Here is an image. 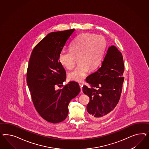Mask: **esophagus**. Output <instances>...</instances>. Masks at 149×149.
Returning <instances> with one entry per match:
<instances>
[{"label": "esophagus", "instance_id": "esophagus-1", "mask_svg": "<svg viewBox=\"0 0 149 149\" xmlns=\"http://www.w3.org/2000/svg\"><path fill=\"white\" fill-rule=\"evenodd\" d=\"M79 86H80V89H81V92H82V86H83V85L82 84H79Z\"/></svg>", "mask_w": 149, "mask_h": 149}]
</instances>
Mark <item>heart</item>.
Returning a JSON list of instances; mask_svg holds the SVG:
<instances>
[{"mask_svg":"<svg viewBox=\"0 0 149 149\" xmlns=\"http://www.w3.org/2000/svg\"><path fill=\"white\" fill-rule=\"evenodd\" d=\"M106 40L104 36L92 33H82L72 41L69 51H63L59 54V63L64 68L72 69L79 61L80 64L68 78L72 81L81 82L90 69L95 70L102 62Z\"/></svg>","mask_w":149,"mask_h":149,"instance_id":"b5f03b06","label":"heart"}]
</instances>
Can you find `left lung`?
Segmentation results:
<instances>
[{"instance_id": "8db88e82", "label": "left lung", "mask_w": 149, "mask_h": 149, "mask_svg": "<svg viewBox=\"0 0 149 149\" xmlns=\"http://www.w3.org/2000/svg\"><path fill=\"white\" fill-rule=\"evenodd\" d=\"M124 70L122 54L116 46H111L101 67L87 77L90 87H82L83 92L90 97L87 111L91 118L99 120L116 107L121 95Z\"/></svg>"}]
</instances>
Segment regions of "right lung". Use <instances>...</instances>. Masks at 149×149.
Instances as JSON below:
<instances>
[{
  "mask_svg": "<svg viewBox=\"0 0 149 149\" xmlns=\"http://www.w3.org/2000/svg\"><path fill=\"white\" fill-rule=\"evenodd\" d=\"M75 29L51 32L34 47L27 69V83L37 112L48 122L57 123L68 116V105L80 92L79 84L70 81L63 86L66 72L59 54Z\"/></svg>",
  "mask_w": 149,
  "mask_h": 149,
  "instance_id": "add662e5",
  "label": "right lung"
}]
</instances>
